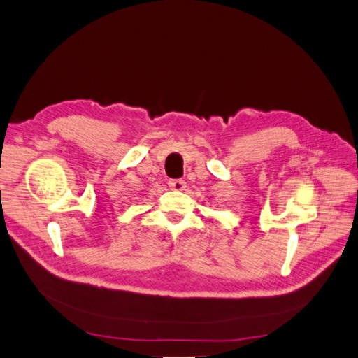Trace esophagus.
<instances>
[{
	"label": "esophagus",
	"instance_id": "esophagus-1",
	"mask_svg": "<svg viewBox=\"0 0 358 358\" xmlns=\"http://www.w3.org/2000/svg\"><path fill=\"white\" fill-rule=\"evenodd\" d=\"M169 187L173 190H185L186 187V181L182 178H176V180H169Z\"/></svg>",
	"mask_w": 358,
	"mask_h": 358
}]
</instances>
